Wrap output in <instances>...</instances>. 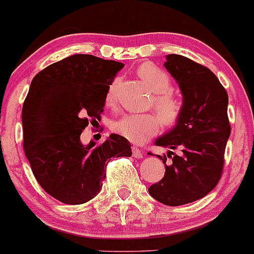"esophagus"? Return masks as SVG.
<instances>
[{
	"mask_svg": "<svg viewBox=\"0 0 254 254\" xmlns=\"http://www.w3.org/2000/svg\"><path fill=\"white\" fill-rule=\"evenodd\" d=\"M131 149H132V157L133 158H137V159L143 158V152H142L140 148H137L136 146H133Z\"/></svg>",
	"mask_w": 254,
	"mask_h": 254,
	"instance_id": "esophagus-1",
	"label": "esophagus"
}]
</instances>
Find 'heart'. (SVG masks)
Masks as SVG:
<instances>
[{
    "mask_svg": "<svg viewBox=\"0 0 254 254\" xmlns=\"http://www.w3.org/2000/svg\"><path fill=\"white\" fill-rule=\"evenodd\" d=\"M137 74L154 93V108L165 127H172L180 121L183 113V101L171 93V79L164 69L153 64H143L137 68ZM117 83L114 79L107 88L106 102L113 104L116 99ZM160 122L153 114H124L112 123V130L130 142L141 143L159 131Z\"/></svg>",
    "mask_w": 254,
    "mask_h": 254,
    "instance_id": "1",
    "label": "heart"
}]
</instances>
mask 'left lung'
<instances>
[{
    "instance_id": "left-lung-1",
    "label": "left lung",
    "mask_w": 254,
    "mask_h": 254,
    "mask_svg": "<svg viewBox=\"0 0 254 254\" xmlns=\"http://www.w3.org/2000/svg\"><path fill=\"white\" fill-rule=\"evenodd\" d=\"M176 79L183 95V113L174 129L157 138L155 144L181 149L166 165L165 175L150 186L149 194L159 202L180 206L207 195L221 180L224 150L230 136L228 94L211 69L177 54L164 64Z\"/></svg>"
}]
</instances>
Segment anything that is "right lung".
<instances>
[{"instance_id":"1","label":"right lung","mask_w":254,"mask_h":254,"mask_svg":"<svg viewBox=\"0 0 254 254\" xmlns=\"http://www.w3.org/2000/svg\"><path fill=\"white\" fill-rule=\"evenodd\" d=\"M122 63L76 54L33 77L23 105L24 150L40 186L64 204L79 205L101 190L111 158L131 157V144L112 133L84 144L80 133L104 111L107 88Z\"/></svg>"}]
</instances>
